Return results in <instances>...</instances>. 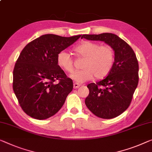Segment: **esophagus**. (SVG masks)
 I'll list each match as a JSON object with an SVG mask.
<instances>
[{"instance_id":"1","label":"esophagus","mask_w":152,"mask_h":152,"mask_svg":"<svg viewBox=\"0 0 152 152\" xmlns=\"http://www.w3.org/2000/svg\"><path fill=\"white\" fill-rule=\"evenodd\" d=\"M80 87V85H79L78 83H74V89H78V88H79Z\"/></svg>"}]
</instances>
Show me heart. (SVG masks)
I'll return each instance as SVG.
<instances>
[{"label": "heart", "instance_id": "obj_1", "mask_svg": "<svg viewBox=\"0 0 152 152\" xmlns=\"http://www.w3.org/2000/svg\"><path fill=\"white\" fill-rule=\"evenodd\" d=\"M77 56L85 58L81 65L82 69L74 72L70 78L77 83L95 79H102L109 74L115 61V52L108 45L100 46L96 42L85 41L74 48ZM58 66L63 71L71 73L74 69L72 56L66 51H61L56 56Z\"/></svg>", "mask_w": 152, "mask_h": 152}]
</instances>
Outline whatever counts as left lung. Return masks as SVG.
Returning <instances> with one entry per match:
<instances>
[{"label": "left lung", "instance_id": "8db88e82", "mask_svg": "<svg viewBox=\"0 0 152 152\" xmlns=\"http://www.w3.org/2000/svg\"><path fill=\"white\" fill-rule=\"evenodd\" d=\"M101 41L115 52L112 69L104 79L87 85L89 94L85 104L91 112L102 119H112L130 106L139 83V63L132 48L118 36L105 33L83 35L81 39Z\"/></svg>", "mask_w": 152, "mask_h": 152}]
</instances>
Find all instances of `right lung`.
Segmentation results:
<instances>
[{
	"label": "right lung",
	"instance_id": "1",
	"mask_svg": "<svg viewBox=\"0 0 152 152\" xmlns=\"http://www.w3.org/2000/svg\"><path fill=\"white\" fill-rule=\"evenodd\" d=\"M81 35L40 36L24 48L13 72V89L28 116L42 120L55 115L73 89V82L58 66V53ZM59 80L57 84L54 82Z\"/></svg>",
	"mask_w": 152,
	"mask_h": 152
}]
</instances>
